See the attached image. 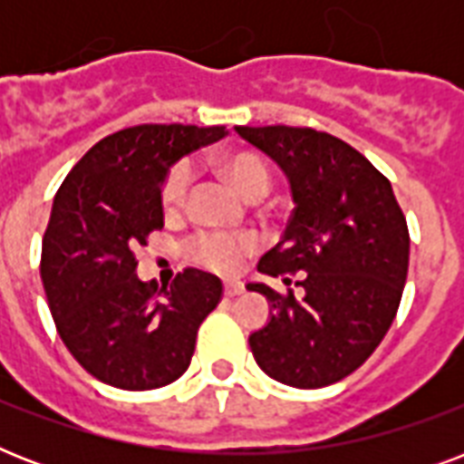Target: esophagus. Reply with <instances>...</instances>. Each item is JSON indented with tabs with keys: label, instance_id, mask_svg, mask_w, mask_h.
Returning a JSON list of instances; mask_svg holds the SVG:
<instances>
[{
	"label": "esophagus",
	"instance_id": "1",
	"mask_svg": "<svg viewBox=\"0 0 464 464\" xmlns=\"http://www.w3.org/2000/svg\"><path fill=\"white\" fill-rule=\"evenodd\" d=\"M224 294L226 296H240L243 294V284L240 282H226L224 284Z\"/></svg>",
	"mask_w": 464,
	"mask_h": 464
}]
</instances>
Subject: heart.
Segmentation results:
<instances>
[{
  "label": "heart",
  "instance_id": "b5f03b06",
  "mask_svg": "<svg viewBox=\"0 0 464 464\" xmlns=\"http://www.w3.org/2000/svg\"><path fill=\"white\" fill-rule=\"evenodd\" d=\"M224 173L231 178L236 188L247 199H260L272 188V168L262 156L253 151H236L221 160ZM192 163L180 159L168 168L166 178L160 182V202L166 211H178L188 202L189 185H192ZM188 257L197 265H202L214 272L231 275L243 265L247 255L257 250V238L253 233H224V231H199L188 240Z\"/></svg>",
  "mask_w": 464,
  "mask_h": 464
}]
</instances>
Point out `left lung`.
<instances>
[{"label":"left lung","mask_w":464,"mask_h":464,"mask_svg":"<svg viewBox=\"0 0 464 464\" xmlns=\"http://www.w3.org/2000/svg\"><path fill=\"white\" fill-rule=\"evenodd\" d=\"M289 178L294 211L282 240L260 260L272 317L250 334L257 366L291 388H324L353 373L395 320L410 267V231L392 185L346 141L310 127H236Z\"/></svg>","instance_id":"left-lung-1"}]
</instances>
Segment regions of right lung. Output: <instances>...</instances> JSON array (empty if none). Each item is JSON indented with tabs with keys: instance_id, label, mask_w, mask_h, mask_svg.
Here are the masks:
<instances>
[{
	"instance_id": "right-lung-1",
	"label": "right lung",
	"mask_w": 464,
	"mask_h": 464,
	"mask_svg": "<svg viewBox=\"0 0 464 464\" xmlns=\"http://www.w3.org/2000/svg\"><path fill=\"white\" fill-rule=\"evenodd\" d=\"M224 134L226 127H127L93 144L54 195L40 255L50 313L72 356L112 388L178 381L199 324L221 301L218 276L202 269H182L168 289L140 282L134 250L163 228L168 168Z\"/></svg>"
}]
</instances>
